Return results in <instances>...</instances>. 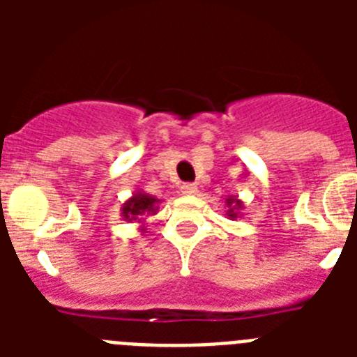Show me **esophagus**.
Here are the masks:
<instances>
[{
	"mask_svg": "<svg viewBox=\"0 0 357 357\" xmlns=\"http://www.w3.org/2000/svg\"><path fill=\"white\" fill-rule=\"evenodd\" d=\"M181 193L182 195H197L198 188L195 184H182L181 185Z\"/></svg>",
	"mask_w": 357,
	"mask_h": 357,
	"instance_id": "obj_1",
	"label": "esophagus"
}]
</instances>
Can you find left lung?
<instances>
[{
    "mask_svg": "<svg viewBox=\"0 0 357 357\" xmlns=\"http://www.w3.org/2000/svg\"><path fill=\"white\" fill-rule=\"evenodd\" d=\"M225 206H227V218H229V220H238V218H241V213H239V211L243 209V202L239 200L238 197H234V195L227 197Z\"/></svg>",
    "mask_w": 357,
    "mask_h": 357,
    "instance_id": "left-lung-1",
    "label": "left lung"
}]
</instances>
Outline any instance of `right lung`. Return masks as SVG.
Masks as SVG:
<instances>
[{
	"instance_id": "1",
	"label": "right lung",
	"mask_w": 357,
	"mask_h": 357,
	"mask_svg": "<svg viewBox=\"0 0 357 357\" xmlns=\"http://www.w3.org/2000/svg\"><path fill=\"white\" fill-rule=\"evenodd\" d=\"M160 200L144 191H135L121 206V218L125 222L139 223L141 232H146V216H155Z\"/></svg>"
}]
</instances>
